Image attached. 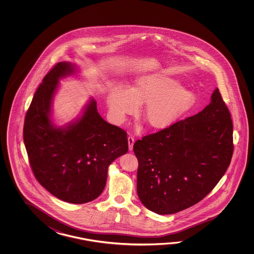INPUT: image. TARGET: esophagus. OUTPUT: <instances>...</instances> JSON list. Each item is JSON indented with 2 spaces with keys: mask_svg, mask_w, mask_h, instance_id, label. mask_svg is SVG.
Here are the masks:
<instances>
[{
  "mask_svg": "<svg viewBox=\"0 0 254 254\" xmlns=\"http://www.w3.org/2000/svg\"><path fill=\"white\" fill-rule=\"evenodd\" d=\"M128 144H129V151H132L133 144H134V138H133L132 136H129V137H128Z\"/></svg>",
  "mask_w": 254,
  "mask_h": 254,
  "instance_id": "34e87169",
  "label": "esophagus"
}]
</instances>
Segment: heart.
<instances>
[{"label":"heart","instance_id":"heart-1","mask_svg":"<svg viewBox=\"0 0 254 254\" xmlns=\"http://www.w3.org/2000/svg\"><path fill=\"white\" fill-rule=\"evenodd\" d=\"M195 92L184 90L178 81L161 74L139 77L125 92L115 89L107 98L109 111L116 123L136 113L144 104L142 118L152 129H163L175 124L197 103Z\"/></svg>","mask_w":254,"mask_h":254}]
</instances>
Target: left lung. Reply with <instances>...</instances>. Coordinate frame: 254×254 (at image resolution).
I'll list each match as a JSON object with an SVG mask.
<instances>
[{"mask_svg": "<svg viewBox=\"0 0 254 254\" xmlns=\"http://www.w3.org/2000/svg\"><path fill=\"white\" fill-rule=\"evenodd\" d=\"M233 126L219 89L201 112L135 141L137 193L158 214H173L209 194L229 167Z\"/></svg>", "mask_w": 254, "mask_h": 254, "instance_id": "8db88e82", "label": "left lung"}]
</instances>
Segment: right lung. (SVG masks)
Listing matches in <instances>:
<instances>
[{
    "mask_svg": "<svg viewBox=\"0 0 254 254\" xmlns=\"http://www.w3.org/2000/svg\"><path fill=\"white\" fill-rule=\"evenodd\" d=\"M73 71L70 63H58L43 78L25 115L23 140L39 184L60 200L80 204L103 192L108 166L128 151V139L125 129L101 117L93 99L75 124L54 127V92L59 79Z\"/></svg>",
    "mask_w": 254,
    "mask_h": 254,
    "instance_id": "right-lung-1",
    "label": "right lung"
}]
</instances>
